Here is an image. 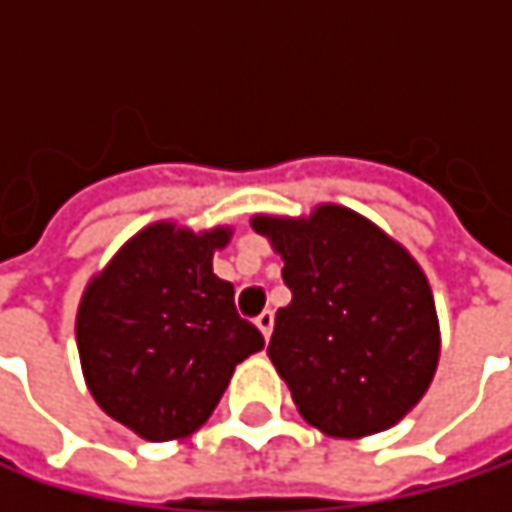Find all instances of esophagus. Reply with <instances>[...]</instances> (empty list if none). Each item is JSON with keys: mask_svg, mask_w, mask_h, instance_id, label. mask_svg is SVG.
Listing matches in <instances>:
<instances>
[{"mask_svg": "<svg viewBox=\"0 0 512 512\" xmlns=\"http://www.w3.org/2000/svg\"><path fill=\"white\" fill-rule=\"evenodd\" d=\"M255 326L263 332V338L269 341V335H272V326H275V314L272 311H263L260 317L255 320Z\"/></svg>", "mask_w": 512, "mask_h": 512, "instance_id": "34e87169", "label": "esophagus"}]
</instances>
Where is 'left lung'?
I'll return each instance as SVG.
<instances>
[{
    "mask_svg": "<svg viewBox=\"0 0 512 512\" xmlns=\"http://www.w3.org/2000/svg\"><path fill=\"white\" fill-rule=\"evenodd\" d=\"M281 255L293 299L275 314L266 356L299 415L332 439L394 427L427 394L442 332L418 260L341 204L311 216H255Z\"/></svg>",
    "mask_w": 512,
    "mask_h": 512,
    "instance_id": "left-lung-1",
    "label": "left lung"
}]
</instances>
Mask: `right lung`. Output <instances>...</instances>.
<instances>
[{
    "label": "right lung",
    "mask_w": 512,
    "mask_h": 512,
    "mask_svg": "<svg viewBox=\"0 0 512 512\" xmlns=\"http://www.w3.org/2000/svg\"><path fill=\"white\" fill-rule=\"evenodd\" d=\"M231 228L154 222L91 275L76 311V350L97 406L145 442L192 436L222 400L234 367L263 335L213 272Z\"/></svg>",
    "instance_id": "1"
}]
</instances>
